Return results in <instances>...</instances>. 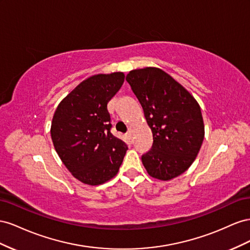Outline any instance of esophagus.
Returning <instances> with one entry per match:
<instances>
[{"label": "esophagus", "instance_id": "34e87169", "mask_svg": "<svg viewBox=\"0 0 250 250\" xmlns=\"http://www.w3.org/2000/svg\"><path fill=\"white\" fill-rule=\"evenodd\" d=\"M125 137L127 138V140H129L130 142H132L133 141V135H132V132L131 131H129V132H127L126 134H125Z\"/></svg>", "mask_w": 250, "mask_h": 250}]
</instances>
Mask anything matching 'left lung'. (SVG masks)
<instances>
[{
	"label": "left lung",
	"mask_w": 250,
	"mask_h": 250,
	"mask_svg": "<svg viewBox=\"0 0 250 250\" xmlns=\"http://www.w3.org/2000/svg\"><path fill=\"white\" fill-rule=\"evenodd\" d=\"M125 80L153 133L152 148L141 157L147 174L163 181L183 174L195 161L204 139L200 105L159 68L132 70Z\"/></svg>",
	"instance_id": "obj_1"
}]
</instances>
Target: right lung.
I'll list each match as a JSON object with an SVG mask.
<instances>
[{"mask_svg":"<svg viewBox=\"0 0 250 250\" xmlns=\"http://www.w3.org/2000/svg\"><path fill=\"white\" fill-rule=\"evenodd\" d=\"M124 82L123 72L91 76L55 110L51 124L55 151L69 172L84 184L112 179L123 163L127 146L111 133L108 103Z\"/></svg>","mask_w":250,"mask_h":250,"instance_id":"right-lung-1","label":"right lung"}]
</instances>
